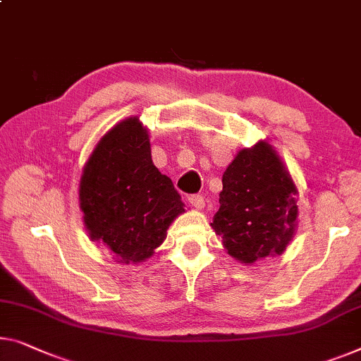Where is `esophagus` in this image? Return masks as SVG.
<instances>
[{"label": "esophagus", "mask_w": 361, "mask_h": 361, "mask_svg": "<svg viewBox=\"0 0 361 361\" xmlns=\"http://www.w3.org/2000/svg\"><path fill=\"white\" fill-rule=\"evenodd\" d=\"M188 201H190L191 206L196 207V209H202L204 207V197L201 195L188 196Z\"/></svg>", "instance_id": "obj_1"}]
</instances>
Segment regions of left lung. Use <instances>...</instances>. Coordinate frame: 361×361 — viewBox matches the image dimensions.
Segmentation results:
<instances>
[{
  "mask_svg": "<svg viewBox=\"0 0 361 361\" xmlns=\"http://www.w3.org/2000/svg\"><path fill=\"white\" fill-rule=\"evenodd\" d=\"M220 207L212 228L222 236L228 255L255 262L281 255L297 222V192L282 160L266 142L240 150L222 176Z\"/></svg>",
  "mask_w": 361,
  "mask_h": 361,
  "instance_id": "obj_1",
  "label": "left lung"
}]
</instances>
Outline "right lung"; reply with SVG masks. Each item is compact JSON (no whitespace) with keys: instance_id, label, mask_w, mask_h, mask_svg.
Returning a JSON list of instances; mask_svg holds the SVG:
<instances>
[{"instance_id":"1","label":"right lung","mask_w":361,"mask_h":361,"mask_svg":"<svg viewBox=\"0 0 361 361\" xmlns=\"http://www.w3.org/2000/svg\"><path fill=\"white\" fill-rule=\"evenodd\" d=\"M79 201L90 238L126 264L152 256L185 212L173 183L152 164L137 118L118 123L97 144L80 176Z\"/></svg>"}]
</instances>
